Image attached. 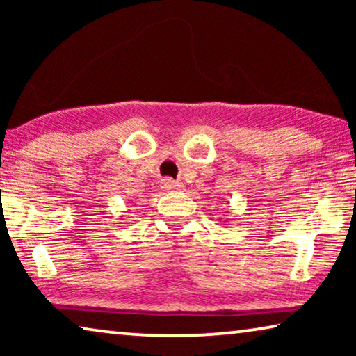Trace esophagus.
I'll return each mask as SVG.
<instances>
[{
	"mask_svg": "<svg viewBox=\"0 0 356 356\" xmlns=\"http://www.w3.org/2000/svg\"><path fill=\"white\" fill-rule=\"evenodd\" d=\"M163 188L168 189V191H175V189L181 188V184L177 183V181H173V179L167 178V179H163Z\"/></svg>",
	"mask_w": 356,
	"mask_h": 356,
	"instance_id": "esophagus-1",
	"label": "esophagus"
}]
</instances>
